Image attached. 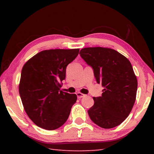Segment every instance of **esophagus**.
<instances>
[{"label": "esophagus", "instance_id": "1", "mask_svg": "<svg viewBox=\"0 0 154 154\" xmlns=\"http://www.w3.org/2000/svg\"><path fill=\"white\" fill-rule=\"evenodd\" d=\"M77 98H83V97H84V96H85V94H82V93H81V92H77Z\"/></svg>", "mask_w": 154, "mask_h": 154}]
</instances>
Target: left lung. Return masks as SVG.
Masks as SVG:
<instances>
[{"label": "left lung", "instance_id": "8db88e82", "mask_svg": "<svg viewBox=\"0 0 154 154\" xmlns=\"http://www.w3.org/2000/svg\"><path fill=\"white\" fill-rule=\"evenodd\" d=\"M79 54L104 88L102 96L93 98L94 104L88 111L91 120L106 129L121 124L136 100L138 83L131 63L111 48H85Z\"/></svg>", "mask_w": 154, "mask_h": 154}]
</instances>
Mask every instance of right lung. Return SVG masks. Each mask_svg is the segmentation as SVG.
<instances>
[{"mask_svg": "<svg viewBox=\"0 0 154 154\" xmlns=\"http://www.w3.org/2000/svg\"><path fill=\"white\" fill-rule=\"evenodd\" d=\"M79 49H49L26 62L21 72L19 92L24 110L36 126L48 130L62 126L69 118L77 95L60 90L67 65Z\"/></svg>", "mask_w": 154, "mask_h": 154, "instance_id": "obj_1", "label": "right lung"}]
</instances>
